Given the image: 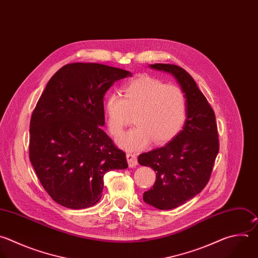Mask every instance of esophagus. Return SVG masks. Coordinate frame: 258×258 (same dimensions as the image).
<instances>
[{
  "instance_id": "obj_1",
  "label": "esophagus",
  "mask_w": 258,
  "mask_h": 258,
  "mask_svg": "<svg viewBox=\"0 0 258 258\" xmlns=\"http://www.w3.org/2000/svg\"><path fill=\"white\" fill-rule=\"evenodd\" d=\"M126 160H127V163H128V166L130 167H136L138 165V159L136 157V155L132 154V153H127L126 154Z\"/></svg>"
}]
</instances>
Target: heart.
Segmentation results:
<instances>
[{
    "label": "heart",
    "mask_w": 258,
    "mask_h": 258,
    "mask_svg": "<svg viewBox=\"0 0 258 258\" xmlns=\"http://www.w3.org/2000/svg\"><path fill=\"white\" fill-rule=\"evenodd\" d=\"M103 111L107 127L115 138L127 125L130 114H136L137 126L117 142L126 150L140 151L151 141L163 145L180 133L186 120L187 100L178 86L141 75L124 86L123 97L118 93L109 94Z\"/></svg>",
    "instance_id": "1"
}]
</instances>
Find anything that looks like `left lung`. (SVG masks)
Masks as SVG:
<instances>
[{
	"label": "left lung",
	"instance_id": "left-lung-1",
	"mask_svg": "<svg viewBox=\"0 0 258 258\" xmlns=\"http://www.w3.org/2000/svg\"><path fill=\"white\" fill-rule=\"evenodd\" d=\"M151 68L172 74L187 100L182 131L166 146L138 159L139 164L156 172L155 184L143 200L159 210H171L195 198L208 184L219 153V135L213 108L184 69L170 63Z\"/></svg>",
	"mask_w": 258,
	"mask_h": 258
}]
</instances>
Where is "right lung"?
<instances>
[{
    "instance_id": "1",
    "label": "right lung",
    "mask_w": 258,
    "mask_h": 258,
    "mask_svg": "<svg viewBox=\"0 0 258 258\" xmlns=\"http://www.w3.org/2000/svg\"><path fill=\"white\" fill-rule=\"evenodd\" d=\"M131 75L106 64L73 62L48 81L31 115L29 159L58 205L94 206L102 197L104 174L127 168L125 153L101 126L106 91Z\"/></svg>"
}]
</instances>
